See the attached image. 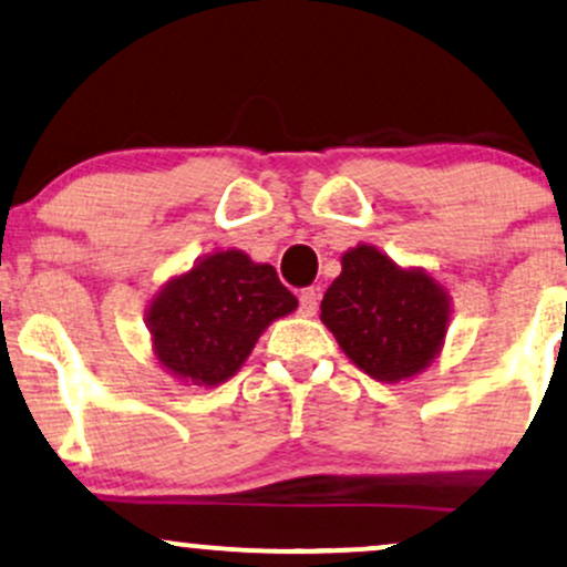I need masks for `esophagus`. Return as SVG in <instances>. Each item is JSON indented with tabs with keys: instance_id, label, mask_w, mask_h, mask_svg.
Listing matches in <instances>:
<instances>
[{
	"instance_id": "34e87169",
	"label": "esophagus",
	"mask_w": 567,
	"mask_h": 567,
	"mask_svg": "<svg viewBox=\"0 0 567 567\" xmlns=\"http://www.w3.org/2000/svg\"><path fill=\"white\" fill-rule=\"evenodd\" d=\"M318 310V291L316 289H305L300 295V313L302 316H316Z\"/></svg>"
}]
</instances>
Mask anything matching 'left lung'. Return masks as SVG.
Listing matches in <instances>:
<instances>
[{
  "mask_svg": "<svg viewBox=\"0 0 567 567\" xmlns=\"http://www.w3.org/2000/svg\"><path fill=\"white\" fill-rule=\"evenodd\" d=\"M342 272L321 300L337 346L380 383L421 374L450 327V295L423 267H402L369 244L342 254Z\"/></svg>",
  "mask_w": 567,
  "mask_h": 567,
  "instance_id": "8db88e82",
  "label": "left lung"
}]
</instances>
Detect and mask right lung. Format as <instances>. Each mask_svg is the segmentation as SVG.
Returning <instances> with one entry per match:
<instances>
[{
  "mask_svg": "<svg viewBox=\"0 0 567 567\" xmlns=\"http://www.w3.org/2000/svg\"><path fill=\"white\" fill-rule=\"evenodd\" d=\"M297 310L276 267L238 249L212 251L168 278L146 305L152 353L184 385L214 388L249 359L259 334Z\"/></svg>",
  "mask_w": 567,
  "mask_h": 567,
  "instance_id": "1",
  "label": "right lung"
}]
</instances>
